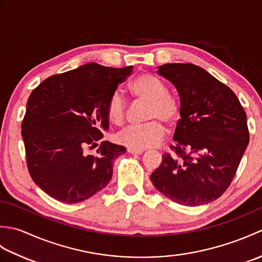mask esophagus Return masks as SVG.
Listing matches in <instances>:
<instances>
[{
    "label": "esophagus",
    "instance_id": "esophagus-1",
    "mask_svg": "<svg viewBox=\"0 0 262 262\" xmlns=\"http://www.w3.org/2000/svg\"><path fill=\"white\" fill-rule=\"evenodd\" d=\"M127 152L129 154H142L143 149H134V148H127Z\"/></svg>",
    "mask_w": 262,
    "mask_h": 262
}]
</instances>
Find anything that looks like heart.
<instances>
[{
	"label": "heart",
	"instance_id": "heart-1",
	"mask_svg": "<svg viewBox=\"0 0 262 262\" xmlns=\"http://www.w3.org/2000/svg\"><path fill=\"white\" fill-rule=\"evenodd\" d=\"M129 90L136 99L147 102L145 125L129 126L117 135V141L129 148L146 149L160 145L165 136V128L161 124L172 125L178 119L179 110L176 101L166 94V88L158 77L141 74L130 82ZM107 116L114 124L120 125L125 121L127 107L124 97L119 92L111 94L107 107Z\"/></svg>",
	"mask_w": 262,
	"mask_h": 262
}]
</instances>
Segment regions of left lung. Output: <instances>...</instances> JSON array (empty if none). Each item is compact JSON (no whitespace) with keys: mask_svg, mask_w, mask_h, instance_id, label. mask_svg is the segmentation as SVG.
I'll use <instances>...</instances> for the list:
<instances>
[{"mask_svg":"<svg viewBox=\"0 0 262 262\" xmlns=\"http://www.w3.org/2000/svg\"><path fill=\"white\" fill-rule=\"evenodd\" d=\"M158 74L177 89L181 118L173 134L176 155H163L151 181L177 204L214 202L229 188L247 149V115L234 92L197 65L164 64Z\"/></svg>","mask_w":262,"mask_h":262,"instance_id":"obj_1","label":"left lung"}]
</instances>
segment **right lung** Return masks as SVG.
<instances>
[{"label":"right lung","mask_w":262,"mask_h":262,"mask_svg":"<svg viewBox=\"0 0 262 262\" xmlns=\"http://www.w3.org/2000/svg\"><path fill=\"white\" fill-rule=\"evenodd\" d=\"M133 66L105 68L88 63L48 77L30 94L22 121L28 170L48 196L65 204L86 200L108 185L114 161L126 152L101 142L108 130L107 102Z\"/></svg>","instance_id":"1"}]
</instances>
